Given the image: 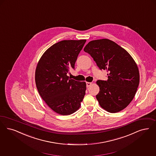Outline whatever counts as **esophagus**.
Instances as JSON below:
<instances>
[{"label": "esophagus", "instance_id": "34e87169", "mask_svg": "<svg viewBox=\"0 0 156 156\" xmlns=\"http://www.w3.org/2000/svg\"><path fill=\"white\" fill-rule=\"evenodd\" d=\"M92 82H87V87H90V85H92Z\"/></svg>", "mask_w": 156, "mask_h": 156}]
</instances>
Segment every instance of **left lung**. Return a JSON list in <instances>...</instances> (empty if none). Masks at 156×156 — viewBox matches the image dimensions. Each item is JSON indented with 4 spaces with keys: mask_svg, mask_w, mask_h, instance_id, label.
<instances>
[{
    "mask_svg": "<svg viewBox=\"0 0 156 156\" xmlns=\"http://www.w3.org/2000/svg\"><path fill=\"white\" fill-rule=\"evenodd\" d=\"M84 51L92 57L100 69H106L107 81H96L100 91L96 97L101 108L111 113L119 112L129 105L137 91L140 75L131 55L111 40L89 42Z\"/></svg>",
    "mask_w": 156,
    "mask_h": 156,
    "instance_id": "8db88e82",
    "label": "left lung"
}]
</instances>
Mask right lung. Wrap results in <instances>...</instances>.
Returning <instances> with one entry per match:
<instances>
[{
    "label": "right lung",
    "instance_id": "obj_1",
    "mask_svg": "<svg viewBox=\"0 0 156 156\" xmlns=\"http://www.w3.org/2000/svg\"><path fill=\"white\" fill-rule=\"evenodd\" d=\"M87 40H64L44 51L37 62L35 80L38 92L56 113L70 115L82 101L87 84L70 79L67 74L75 69L77 57Z\"/></svg>",
    "mask_w": 156,
    "mask_h": 156
}]
</instances>
